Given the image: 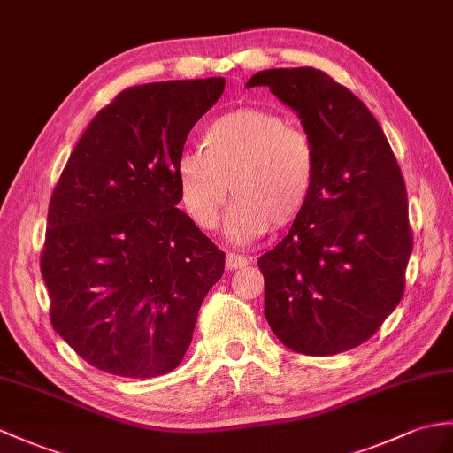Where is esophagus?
I'll list each match as a JSON object with an SVG mask.
<instances>
[{
	"label": "esophagus",
	"mask_w": 453,
	"mask_h": 453,
	"mask_svg": "<svg viewBox=\"0 0 453 453\" xmlns=\"http://www.w3.org/2000/svg\"><path fill=\"white\" fill-rule=\"evenodd\" d=\"M247 265V258L245 257H239L235 252H227L226 257V268L227 270H237V268H243Z\"/></svg>",
	"instance_id": "34e87169"
}]
</instances>
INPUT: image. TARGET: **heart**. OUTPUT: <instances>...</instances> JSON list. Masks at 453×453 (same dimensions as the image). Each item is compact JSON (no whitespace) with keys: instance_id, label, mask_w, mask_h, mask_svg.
Listing matches in <instances>:
<instances>
[{"instance_id":"heart-1","label":"heart","mask_w":453,"mask_h":453,"mask_svg":"<svg viewBox=\"0 0 453 453\" xmlns=\"http://www.w3.org/2000/svg\"><path fill=\"white\" fill-rule=\"evenodd\" d=\"M204 149H187L177 157L179 195L193 222L214 229L226 198V235L249 243L272 227L291 226L307 208L317 156L303 131L281 115L243 108L219 115L203 134Z\"/></svg>"}]
</instances>
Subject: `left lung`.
Masks as SVG:
<instances>
[{
    "label": "left lung",
    "instance_id": "1",
    "mask_svg": "<svg viewBox=\"0 0 453 453\" xmlns=\"http://www.w3.org/2000/svg\"><path fill=\"white\" fill-rule=\"evenodd\" d=\"M245 87H268L296 111L317 156L307 208L258 258L265 317L297 353L353 349L405 288L413 237L395 156L369 108L319 69L258 71Z\"/></svg>",
    "mask_w": 453,
    "mask_h": 453
}]
</instances>
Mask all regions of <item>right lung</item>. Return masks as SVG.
Masks as SVG:
<instances>
[{"label": "right lung", "mask_w": 453, "mask_h": 453, "mask_svg": "<svg viewBox=\"0 0 453 453\" xmlns=\"http://www.w3.org/2000/svg\"><path fill=\"white\" fill-rule=\"evenodd\" d=\"M226 79L123 90L82 133L51 195L40 268L54 330L115 376L173 371L226 255L177 204V157Z\"/></svg>", "instance_id": "add662e5"}]
</instances>
